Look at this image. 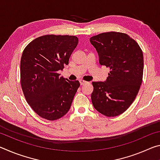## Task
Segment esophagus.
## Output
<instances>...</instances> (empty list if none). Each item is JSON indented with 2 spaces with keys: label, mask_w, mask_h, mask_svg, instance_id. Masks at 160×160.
<instances>
[{
  "label": "esophagus",
  "mask_w": 160,
  "mask_h": 160,
  "mask_svg": "<svg viewBox=\"0 0 160 160\" xmlns=\"http://www.w3.org/2000/svg\"><path fill=\"white\" fill-rule=\"evenodd\" d=\"M79 81H80V85H85V84H86V83H87L86 81L83 80H80Z\"/></svg>",
  "instance_id": "esophagus-1"
}]
</instances>
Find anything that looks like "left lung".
<instances>
[{"mask_svg":"<svg viewBox=\"0 0 160 160\" xmlns=\"http://www.w3.org/2000/svg\"><path fill=\"white\" fill-rule=\"evenodd\" d=\"M101 66L110 68L104 82H92L91 99L97 112L109 116L123 113L136 97L142 81L143 53L128 34L110 32L90 38Z\"/></svg>","mask_w":160,"mask_h":160,"instance_id":"obj_1","label":"left lung"}]
</instances>
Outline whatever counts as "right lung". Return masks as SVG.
<instances>
[{"label":"right lung","mask_w":160,"mask_h":160,"mask_svg":"<svg viewBox=\"0 0 160 160\" xmlns=\"http://www.w3.org/2000/svg\"><path fill=\"white\" fill-rule=\"evenodd\" d=\"M78 44L75 36L44 35L34 39L23 51L22 89L29 106L43 118L57 120L70 109L80 82L60 77L58 71L68 65Z\"/></svg>","instance_id":"add662e5"}]
</instances>
